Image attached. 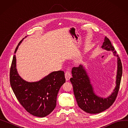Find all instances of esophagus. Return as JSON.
Wrapping results in <instances>:
<instances>
[{
    "label": "esophagus",
    "instance_id": "esophagus-1",
    "mask_svg": "<svg viewBox=\"0 0 128 128\" xmlns=\"http://www.w3.org/2000/svg\"><path fill=\"white\" fill-rule=\"evenodd\" d=\"M72 77V75L70 72V70H67V71H66L65 73V78L66 81H68L70 80V78Z\"/></svg>",
    "mask_w": 128,
    "mask_h": 128
}]
</instances>
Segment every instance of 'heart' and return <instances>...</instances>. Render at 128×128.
<instances>
[{
	"mask_svg": "<svg viewBox=\"0 0 128 128\" xmlns=\"http://www.w3.org/2000/svg\"><path fill=\"white\" fill-rule=\"evenodd\" d=\"M76 61H78V60H76Z\"/></svg>",
	"mask_w": 128,
	"mask_h": 128,
	"instance_id": "b5f03b06",
	"label": "heart"
}]
</instances>
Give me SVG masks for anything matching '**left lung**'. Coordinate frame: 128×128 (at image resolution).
<instances>
[{"mask_svg":"<svg viewBox=\"0 0 128 128\" xmlns=\"http://www.w3.org/2000/svg\"><path fill=\"white\" fill-rule=\"evenodd\" d=\"M102 48L108 51H112L114 56L117 58L116 86L113 92L108 97H100L96 94L91 84L90 78L84 65L80 64L78 67H73L72 70V77L70 78V81L73 87L74 94L78 104L84 112L89 114L100 113L108 109L113 104L118 94L122 75L121 61L110 41L106 36Z\"/></svg>","mask_w":128,"mask_h":128,"instance_id":"8db88e82","label":"left lung"}]
</instances>
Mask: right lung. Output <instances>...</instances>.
<instances>
[{"label": "right lung", "mask_w": 128, "mask_h": 128, "mask_svg": "<svg viewBox=\"0 0 128 128\" xmlns=\"http://www.w3.org/2000/svg\"><path fill=\"white\" fill-rule=\"evenodd\" d=\"M24 39L16 47L15 54ZM10 76L12 89L20 104L30 114L40 117L48 115L56 108L58 92L66 82L64 72L61 70L52 72L38 81L24 80L17 71L16 55Z\"/></svg>", "instance_id": "obj_1"}]
</instances>
